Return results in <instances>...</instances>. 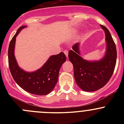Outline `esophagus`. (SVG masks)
Returning a JSON list of instances; mask_svg holds the SVG:
<instances>
[{
    "instance_id": "esophagus-1",
    "label": "esophagus",
    "mask_w": 124,
    "mask_h": 124,
    "mask_svg": "<svg viewBox=\"0 0 124 124\" xmlns=\"http://www.w3.org/2000/svg\"><path fill=\"white\" fill-rule=\"evenodd\" d=\"M63 53H64V54L66 55V57H68V52L67 50H64L63 51Z\"/></svg>"
}]
</instances>
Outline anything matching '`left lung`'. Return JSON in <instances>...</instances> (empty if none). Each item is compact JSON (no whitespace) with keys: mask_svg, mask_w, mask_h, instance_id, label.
<instances>
[{"mask_svg":"<svg viewBox=\"0 0 124 124\" xmlns=\"http://www.w3.org/2000/svg\"><path fill=\"white\" fill-rule=\"evenodd\" d=\"M105 33L106 48L102 58L95 61L84 59L80 53V42L68 52V58L74 67V76L78 87L86 92L97 91L108 82L115 68L117 52L115 44L108 30L100 25Z\"/></svg>","mask_w":124,"mask_h":124,"instance_id":"1","label":"left lung"}]
</instances>
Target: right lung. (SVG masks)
I'll return each mask as SVG.
<instances>
[{"label": "right lung", "instance_id": "1", "mask_svg": "<svg viewBox=\"0 0 124 124\" xmlns=\"http://www.w3.org/2000/svg\"><path fill=\"white\" fill-rule=\"evenodd\" d=\"M27 27L22 26L17 30L9 43L8 48V62L10 72L15 82L23 89L37 95H46L54 88L61 66L66 61L63 52L50 56L40 68L32 72L26 71L19 67L14 54L16 37L21 31Z\"/></svg>", "mask_w": 124, "mask_h": 124}]
</instances>
